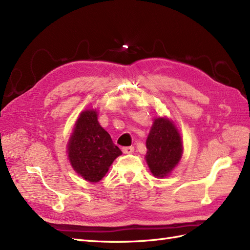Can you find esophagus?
<instances>
[{"mask_svg":"<svg viewBox=\"0 0 250 250\" xmlns=\"http://www.w3.org/2000/svg\"><path fill=\"white\" fill-rule=\"evenodd\" d=\"M134 151V147H124L123 148V152L125 154H130Z\"/></svg>","mask_w":250,"mask_h":250,"instance_id":"obj_1","label":"esophagus"}]
</instances>
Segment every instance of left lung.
<instances>
[{
  "label": "left lung",
  "mask_w": 250,
  "mask_h": 250,
  "mask_svg": "<svg viewBox=\"0 0 250 250\" xmlns=\"http://www.w3.org/2000/svg\"><path fill=\"white\" fill-rule=\"evenodd\" d=\"M146 146V161L154 177H166L182 156L181 136L166 118L154 119Z\"/></svg>",
  "instance_id": "obj_1"
}]
</instances>
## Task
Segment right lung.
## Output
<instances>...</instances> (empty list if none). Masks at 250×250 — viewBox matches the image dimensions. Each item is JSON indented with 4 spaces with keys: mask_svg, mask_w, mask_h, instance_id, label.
<instances>
[{
    "mask_svg": "<svg viewBox=\"0 0 250 250\" xmlns=\"http://www.w3.org/2000/svg\"><path fill=\"white\" fill-rule=\"evenodd\" d=\"M121 153L108 133L99 125L97 112L88 109L81 113L68 144L73 169L86 181L98 182Z\"/></svg>",
    "mask_w": 250,
    "mask_h": 250,
    "instance_id": "1",
    "label": "right lung"
}]
</instances>
